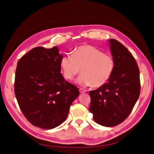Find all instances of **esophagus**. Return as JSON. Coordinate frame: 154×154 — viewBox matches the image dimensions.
I'll return each instance as SVG.
<instances>
[{
	"mask_svg": "<svg viewBox=\"0 0 154 154\" xmlns=\"http://www.w3.org/2000/svg\"><path fill=\"white\" fill-rule=\"evenodd\" d=\"M87 91L85 89H83V88H80L79 89V92L81 93H85Z\"/></svg>",
	"mask_w": 154,
	"mask_h": 154,
	"instance_id": "obj_1",
	"label": "esophagus"
}]
</instances>
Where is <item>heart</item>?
<instances>
[{
  "mask_svg": "<svg viewBox=\"0 0 154 154\" xmlns=\"http://www.w3.org/2000/svg\"><path fill=\"white\" fill-rule=\"evenodd\" d=\"M61 73L66 79L71 81L79 73L76 82L82 85L100 87L112 77L115 61L109 54L103 53L92 45H81L73 50L72 55L62 57L60 61Z\"/></svg>",
  "mask_w": 154,
  "mask_h": 154,
  "instance_id": "b5f03b06",
  "label": "heart"
}]
</instances>
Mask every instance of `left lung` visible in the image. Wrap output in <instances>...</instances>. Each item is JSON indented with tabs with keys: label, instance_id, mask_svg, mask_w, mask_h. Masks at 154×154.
I'll list each match as a JSON object with an SVG mask.
<instances>
[{
	"label": "left lung",
	"instance_id": "8db88e82",
	"mask_svg": "<svg viewBox=\"0 0 154 154\" xmlns=\"http://www.w3.org/2000/svg\"><path fill=\"white\" fill-rule=\"evenodd\" d=\"M115 69L108 82L89 91V111L96 123L113 127L131 113L140 94V69L132 54L116 39H109Z\"/></svg>",
	"mask_w": 154,
	"mask_h": 154
}]
</instances>
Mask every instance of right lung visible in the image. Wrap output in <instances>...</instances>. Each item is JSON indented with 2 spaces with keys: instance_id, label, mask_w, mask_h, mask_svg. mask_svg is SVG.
<instances>
[{
  "instance_id": "1",
  "label": "right lung",
  "mask_w": 154,
  "mask_h": 154,
  "mask_svg": "<svg viewBox=\"0 0 154 154\" xmlns=\"http://www.w3.org/2000/svg\"><path fill=\"white\" fill-rule=\"evenodd\" d=\"M61 58L57 47H37L17 63L14 94L23 115L36 127L51 129L61 125L79 95L60 73Z\"/></svg>"
}]
</instances>
